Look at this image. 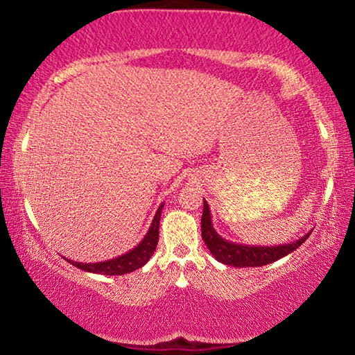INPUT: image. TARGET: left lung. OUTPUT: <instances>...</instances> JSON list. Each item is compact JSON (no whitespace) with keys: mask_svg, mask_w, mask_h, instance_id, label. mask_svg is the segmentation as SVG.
Segmentation results:
<instances>
[{"mask_svg":"<svg viewBox=\"0 0 355 355\" xmlns=\"http://www.w3.org/2000/svg\"><path fill=\"white\" fill-rule=\"evenodd\" d=\"M310 233L311 232H309L305 236L299 238L297 241H293L290 244L266 245V248H264V245H245L227 241V239L222 238L219 233L214 230L211 222V211H209L207 200L203 199L202 238L216 260L228 264V266L257 268L277 261L280 258H284L296 250L299 245L310 236Z\"/></svg>","mask_w":355,"mask_h":355,"instance_id":"8db88e82","label":"left lung"}]
</instances>
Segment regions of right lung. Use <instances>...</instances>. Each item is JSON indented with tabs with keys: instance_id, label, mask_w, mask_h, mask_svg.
Wrapping results in <instances>:
<instances>
[{
	"instance_id": "add662e5",
	"label": "right lung",
	"mask_w": 355,
	"mask_h": 355,
	"mask_svg": "<svg viewBox=\"0 0 355 355\" xmlns=\"http://www.w3.org/2000/svg\"><path fill=\"white\" fill-rule=\"evenodd\" d=\"M164 203H161L158 211H156L155 218L150 224L148 232L146 233L142 241L136 245L135 249L130 252H125L123 255H119L116 258H111V260L106 261H98V263H78L73 260H69L65 258L70 264L83 269L86 272H94V274H103V275H123L128 272H133L136 269L142 268L146 264L150 257L153 255L156 249V244H158V236H159V219H161V211H163Z\"/></svg>"
}]
</instances>
